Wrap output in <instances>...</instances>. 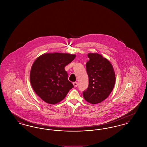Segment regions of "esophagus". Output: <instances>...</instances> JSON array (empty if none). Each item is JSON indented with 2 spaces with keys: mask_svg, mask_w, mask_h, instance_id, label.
Returning a JSON list of instances; mask_svg holds the SVG:
<instances>
[{
  "mask_svg": "<svg viewBox=\"0 0 147 147\" xmlns=\"http://www.w3.org/2000/svg\"><path fill=\"white\" fill-rule=\"evenodd\" d=\"M73 84V85L75 88L77 87V86H78V83L77 82H74Z\"/></svg>",
  "mask_w": 147,
  "mask_h": 147,
  "instance_id": "1",
  "label": "esophagus"
}]
</instances>
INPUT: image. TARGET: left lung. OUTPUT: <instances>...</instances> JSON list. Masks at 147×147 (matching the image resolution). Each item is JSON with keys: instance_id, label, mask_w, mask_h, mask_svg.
Wrapping results in <instances>:
<instances>
[{"instance_id": "left-lung-1", "label": "left lung", "mask_w": 147, "mask_h": 147, "mask_svg": "<svg viewBox=\"0 0 147 147\" xmlns=\"http://www.w3.org/2000/svg\"><path fill=\"white\" fill-rule=\"evenodd\" d=\"M86 64L89 77L88 88L83 92L84 99L91 104L104 101L112 92L115 84V74L112 64L102 55L89 53Z\"/></svg>"}]
</instances>
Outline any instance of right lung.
<instances>
[{
	"mask_svg": "<svg viewBox=\"0 0 147 147\" xmlns=\"http://www.w3.org/2000/svg\"><path fill=\"white\" fill-rule=\"evenodd\" d=\"M76 57L69 53H48L35 60L30 71V82L36 94L45 102L57 104L74 87L68 80L64 67Z\"/></svg>",
	"mask_w": 147,
	"mask_h": 147,
	"instance_id": "right-lung-1",
	"label": "right lung"
}]
</instances>
